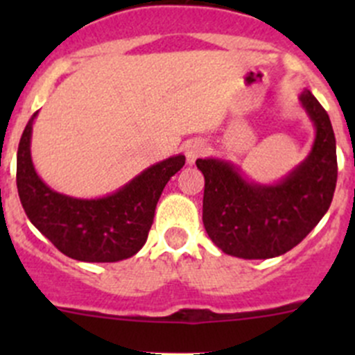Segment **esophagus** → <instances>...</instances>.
Returning a JSON list of instances; mask_svg holds the SVG:
<instances>
[{"instance_id":"esophagus-1","label":"esophagus","mask_w":355,"mask_h":355,"mask_svg":"<svg viewBox=\"0 0 355 355\" xmlns=\"http://www.w3.org/2000/svg\"><path fill=\"white\" fill-rule=\"evenodd\" d=\"M206 142L202 139H192L185 146V157H187V163L192 164L196 163V159H199L200 156L206 153Z\"/></svg>"}]
</instances>
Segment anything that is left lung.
Masks as SVG:
<instances>
[{
    "instance_id": "left-lung-1",
    "label": "left lung",
    "mask_w": 355,
    "mask_h": 355,
    "mask_svg": "<svg viewBox=\"0 0 355 355\" xmlns=\"http://www.w3.org/2000/svg\"><path fill=\"white\" fill-rule=\"evenodd\" d=\"M299 99L316 139L309 156L278 184L245 180L227 161H196L204 175V228L225 254L244 259L282 256L302 242L330 207L338 173L330 116L307 89Z\"/></svg>"
}]
</instances>
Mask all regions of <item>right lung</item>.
I'll return each instance as SVG.
<instances>
[{"label": "right lung", "mask_w": 355, "mask_h": 355, "mask_svg": "<svg viewBox=\"0 0 355 355\" xmlns=\"http://www.w3.org/2000/svg\"><path fill=\"white\" fill-rule=\"evenodd\" d=\"M34 113L17 153V189L31 223L60 252L85 263H116L137 254L148 241L156 204L164 185L185 164L171 156L99 199H77L49 189L31 157Z\"/></svg>", "instance_id": "1"}]
</instances>
